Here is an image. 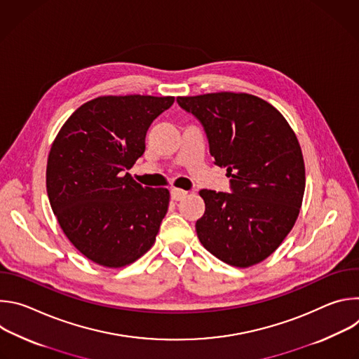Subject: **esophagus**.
I'll return each mask as SVG.
<instances>
[{"mask_svg": "<svg viewBox=\"0 0 359 359\" xmlns=\"http://www.w3.org/2000/svg\"><path fill=\"white\" fill-rule=\"evenodd\" d=\"M187 194V191H184V190H182V189H176V187H173L172 190H170V196H172V200H175V201H179V200H182L184 196Z\"/></svg>", "mask_w": 359, "mask_h": 359, "instance_id": "34e87169", "label": "esophagus"}]
</instances>
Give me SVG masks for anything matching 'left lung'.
<instances>
[{
  "mask_svg": "<svg viewBox=\"0 0 359 359\" xmlns=\"http://www.w3.org/2000/svg\"><path fill=\"white\" fill-rule=\"evenodd\" d=\"M206 132L215 165L227 169L231 193L203 189L200 243L234 267L266 260L291 231L302 203L305 168L298 139L269 102L248 93L179 96Z\"/></svg>",
  "mask_w": 359,
  "mask_h": 359,
  "instance_id": "1",
  "label": "left lung"
}]
</instances>
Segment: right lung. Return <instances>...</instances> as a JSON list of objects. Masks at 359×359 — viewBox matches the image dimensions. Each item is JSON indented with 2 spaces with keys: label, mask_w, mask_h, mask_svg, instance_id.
<instances>
[{
  "label": "right lung",
  "mask_w": 359,
  "mask_h": 359,
  "mask_svg": "<svg viewBox=\"0 0 359 359\" xmlns=\"http://www.w3.org/2000/svg\"><path fill=\"white\" fill-rule=\"evenodd\" d=\"M173 96H99L78 108L48 156L46 193L68 240L90 262L119 269L153 245L169 190L143 187L129 170L149 126Z\"/></svg>",
  "instance_id": "add662e5"
}]
</instances>
